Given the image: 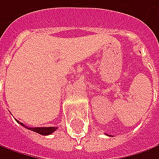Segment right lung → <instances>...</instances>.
<instances>
[{"mask_svg":"<svg viewBox=\"0 0 159 159\" xmlns=\"http://www.w3.org/2000/svg\"><path fill=\"white\" fill-rule=\"evenodd\" d=\"M17 123H19L18 121L17 120ZM21 125H23L24 127L27 128L28 130H31L33 132H35V133H37L39 134H42V135H50L52 134V133H54L58 128L57 127H27V126H25L23 123H19Z\"/></svg>","mask_w":159,"mask_h":159,"instance_id":"right-lung-1","label":"right lung"}]
</instances>
